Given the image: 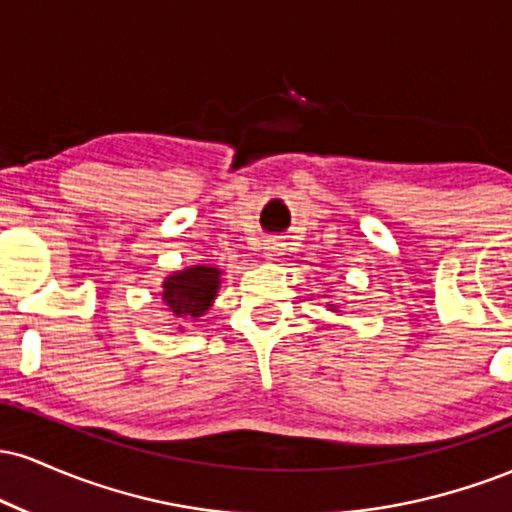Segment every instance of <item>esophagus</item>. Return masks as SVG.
I'll list each match as a JSON object with an SVG mask.
<instances>
[{
    "instance_id": "34e87169",
    "label": "esophagus",
    "mask_w": 512,
    "mask_h": 512,
    "mask_svg": "<svg viewBox=\"0 0 512 512\" xmlns=\"http://www.w3.org/2000/svg\"><path fill=\"white\" fill-rule=\"evenodd\" d=\"M279 255H281V245L274 243V240H269L267 248H264V257H267V260H276Z\"/></svg>"
}]
</instances>
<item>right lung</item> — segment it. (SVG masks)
I'll list each match as a JSON object with an SVG mask.
<instances>
[{"label":"right lung","mask_w":512,"mask_h":512,"mask_svg":"<svg viewBox=\"0 0 512 512\" xmlns=\"http://www.w3.org/2000/svg\"><path fill=\"white\" fill-rule=\"evenodd\" d=\"M219 269L197 267L182 269V272L168 276L163 284V303L175 317H199L209 310L219 289Z\"/></svg>","instance_id":"add662e5"}]
</instances>
